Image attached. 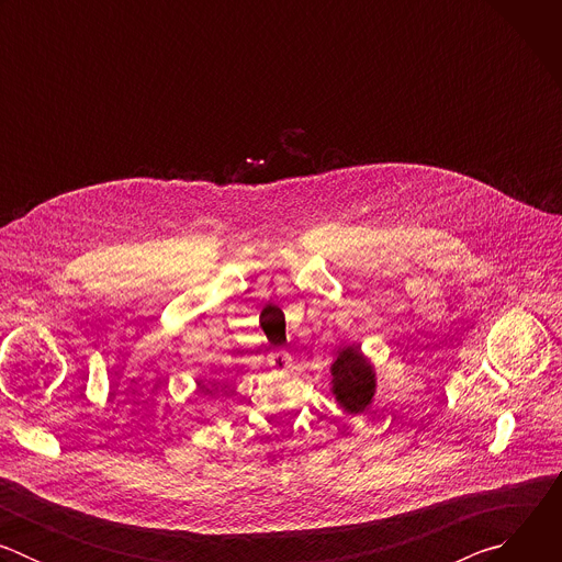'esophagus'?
Returning <instances> with one entry per match:
<instances>
[{"mask_svg": "<svg viewBox=\"0 0 562 562\" xmlns=\"http://www.w3.org/2000/svg\"><path fill=\"white\" fill-rule=\"evenodd\" d=\"M291 362V353L286 349H273L269 353V364L276 369H286Z\"/></svg>", "mask_w": 562, "mask_h": 562, "instance_id": "1", "label": "esophagus"}]
</instances>
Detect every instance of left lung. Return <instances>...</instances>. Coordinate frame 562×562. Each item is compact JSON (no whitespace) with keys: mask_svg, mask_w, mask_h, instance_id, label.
I'll return each mask as SVG.
<instances>
[{"mask_svg":"<svg viewBox=\"0 0 562 562\" xmlns=\"http://www.w3.org/2000/svg\"><path fill=\"white\" fill-rule=\"evenodd\" d=\"M334 373V393L338 403L349 414H362L373 397V371L371 364L362 358L360 349L347 347L340 351L338 360L331 367Z\"/></svg>","mask_w":562,"mask_h":562,"instance_id":"8db88e82","label":"left lung"}]
</instances>
